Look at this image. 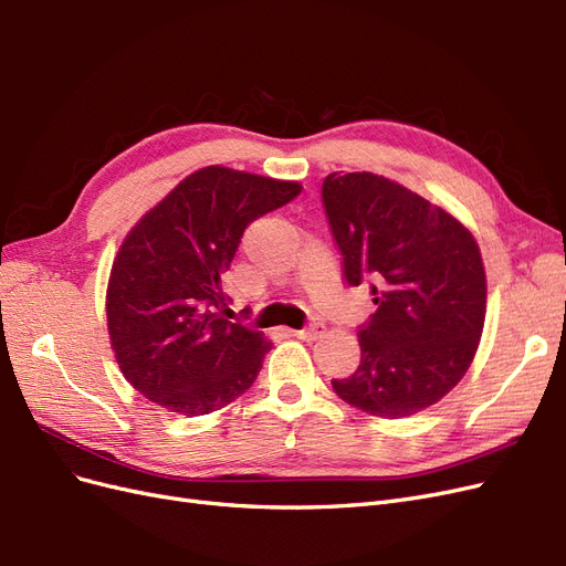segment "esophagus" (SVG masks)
Returning <instances> with one entry per match:
<instances>
[{"label":"esophagus","instance_id":"obj_1","mask_svg":"<svg viewBox=\"0 0 566 566\" xmlns=\"http://www.w3.org/2000/svg\"><path fill=\"white\" fill-rule=\"evenodd\" d=\"M323 331H325V325L323 323H310L306 325V328H302V331H295V335L300 337V339H318L321 335H323Z\"/></svg>","mask_w":566,"mask_h":566}]
</instances>
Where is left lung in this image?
I'll list each match as a JSON object with an SVG mask.
<instances>
[{
	"label": "left lung",
	"instance_id": "1",
	"mask_svg": "<svg viewBox=\"0 0 566 566\" xmlns=\"http://www.w3.org/2000/svg\"><path fill=\"white\" fill-rule=\"evenodd\" d=\"M321 198L345 283H368L375 304L358 325L361 364L333 389L370 416H413L474 358L486 314L479 245L455 217L378 175H328Z\"/></svg>",
	"mask_w": 566,
	"mask_h": 566
}]
</instances>
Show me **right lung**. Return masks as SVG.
<instances>
[{
	"label": "right lung",
	"instance_id": "1",
	"mask_svg": "<svg viewBox=\"0 0 566 566\" xmlns=\"http://www.w3.org/2000/svg\"><path fill=\"white\" fill-rule=\"evenodd\" d=\"M302 186L229 167H202L142 217L108 283V333L119 370L172 413L205 416L252 387L271 342L224 318L229 271L254 219Z\"/></svg>",
	"mask_w": 566,
	"mask_h": 566
}]
</instances>
